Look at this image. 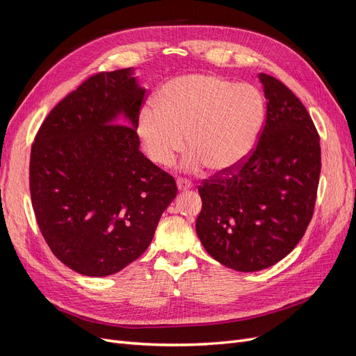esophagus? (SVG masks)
<instances>
[{"instance_id": "esophagus-1", "label": "esophagus", "mask_w": 356, "mask_h": 356, "mask_svg": "<svg viewBox=\"0 0 356 356\" xmlns=\"http://www.w3.org/2000/svg\"><path fill=\"white\" fill-rule=\"evenodd\" d=\"M177 187L179 191H187V190H191L193 188V184L188 181V179H184V178H178L177 179Z\"/></svg>"}]
</instances>
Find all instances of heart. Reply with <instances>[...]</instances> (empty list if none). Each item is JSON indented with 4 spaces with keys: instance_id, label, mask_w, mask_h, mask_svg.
Wrapping results in <instances>:
<instances>
[{
    "instance_id": "b5f03b06",
    "label": "heart",
    "mask_w": 356,
    "mask_h": 356,
    "mask_svg": "<svg viewBox=\"0 0 356 356\" xmlns=\"http://www.w3.org/2000/svg\"><path fill=\"white\" fill-rule=\"evenodd\" d=\"M261 92L250 83H230L211 74L168 81L139 114L138 136L147 156L168 166L186 147L182 166L203 165L221 174L239 166L254 149L264 122ZM186 139H184V136Z\"/></svg>"
}]
</instances>
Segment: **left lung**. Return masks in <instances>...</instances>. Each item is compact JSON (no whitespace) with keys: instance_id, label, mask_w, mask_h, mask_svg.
<instances>
[{"instance_id":"8db88e82","label":"left lung","mask_w":356,"mask_h":356,"mask_svg":"<svg viewBox=\"0 0 356 356\" xmlns=\"http://www.w3.org/2000/svg\"><path fill=\"white\" fill-rule=\"evenodd\" d=\"M258 80L267 111L257 147L199 187V239L238 272L263 270L294 250L314 215L321 174L319 135L305 105L272 75Z\"/></svg>"}]
</instances>
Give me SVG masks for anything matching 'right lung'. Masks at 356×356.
<instances>
[{"instance_id": "1", "label": "right lung", "mask_w": 356, "mask_h": 356, "mask_svg": "<svg viewBox=\"0 0 356 356\" xmlns=\"http://www.w3.org/2000/svg\"><path fill=\"white\" fill-rule=\"evenodd\" d=\"M145 89L134 68L99 72L42 122L29 188L51 252L84 276H110L152 243L177 184L139 149Z\"/></svg>"}]
</instances>
